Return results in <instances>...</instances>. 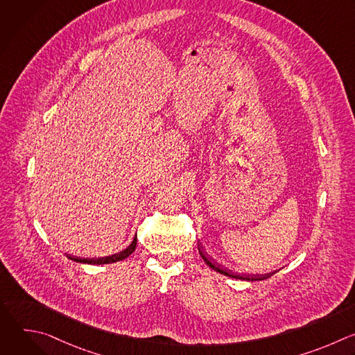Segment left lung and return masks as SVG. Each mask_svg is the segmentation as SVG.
Segmentation results:
<instances>
[{
  "instance_id": "left-lung-1",
  "label": "left lung",
  "mask_w": 355,
  "mask_h": 355,
  "mask_svg": "<svg viewBox=\"0 0 355 355\" xmlns=\"http://www.w3.org/2000/svg\"><path fill=\"white\" fill-rule=\"evenodd\" d=\"M198 251H199V256L202 257V260H204L212 270H215L216 272H219V274H223V275H226V277H230V278H236V279H241V281H263V279H266V278H270V275H272V274H270V275H239V274H233V272H229V271H225V270H222V268H219L218 266H215L212 261H209L207 257H205V254L204 252H202V250L199 248V244H198Z\"/></svg>"
}]
</instances>
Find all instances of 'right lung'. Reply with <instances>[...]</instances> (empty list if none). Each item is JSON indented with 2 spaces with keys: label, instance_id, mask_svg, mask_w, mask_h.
Listing matches in <instances>:
<instances>
[{
  "label": "right lung",
  "instance_id": "add662e5",
  "mask_svg": "<svg viewBox=\"0 0 355 355\" xmlns=\"http://www.w3.org/2000/svg\"><path fill=\"white\" fill-rule=\"evenodd\" d=\"M136 244H137V234L133 237L132 243H130L125 250H122L121 252H116V254L110 256V257H103V259H80V257H73V256H67V257H69L70 260H73V261L83 263V264H92V266L111 264V263H116V261H122V260L128 259V257L132 254V252L135 251Z\"/></svg>",
  "mask_w": 355,
  "mask_h": 355
}]
</instances>
